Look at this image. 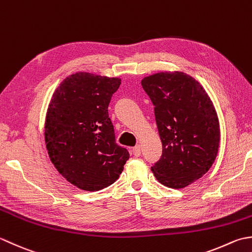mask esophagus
Listing matches in <instances>:
<instances>
[{"mask_svg": "<svg viewBox=\"0 0 252 252\" xmlns=\"http://www.w3.org/2000/svg\"><path fill=\"white\" fill-rule=\"evenodd\" d=\"M132 155L135 157H139L141 155V149L139 145H137L136 147L132 148Z\"/></svg>", "mask_w": 252, "mask_h": 252, "instance_id": "obj_1", "label": "esophagus"}]
</instances>
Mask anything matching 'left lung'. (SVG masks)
<instances>
[{"label":"left lung","instance_id":"left-lung-1","mask_svg":"<svg viewBox=\"0 0 252 252\" xmlns=\"http://www.w3.org/2000/svg\"><path fill=\"white\" fill-rule=\"evenodd\" d=\"M141 86L155 105L162 156L151 167L156 178L181 189L198 181L214 163L220 124L203 87L182 71L145 77Z\"/></svg>","mask_w":252,"mask_h":252}]
</instances>
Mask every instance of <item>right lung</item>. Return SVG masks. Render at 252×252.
<instances>
[{"label":"right lung","instance_id":"right-lung-1","mask_svg":"<svg viewBox=\"0 0 252 252\" xmlns=\"http://www.w3.org/2000/svg\"><path fill=\"white\" fill-rule=\"evenodd\" d=\"M120 85L116 77L79 71L62 81L49 104L44 140L50 160L66 181L83 190L110 186L129 158L115 142L107 112Z\"/></svg>","mask_w":252,"mask_h":252}]
</instances>
